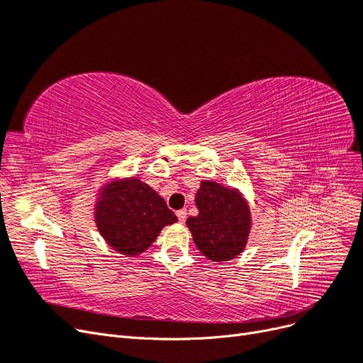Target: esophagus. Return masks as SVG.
Segmentation results:
<instances>
[{
	"label": "esophagus",
	"instance_id": "obj_1",
	"mask_svg": "<svg viewBox=\"0 0 363 363\" xmlns=\"http://www.w3.org/2000/svg\"><path fill=\"white\" fill-rule=\"evenodd\" d=\"M186 216H188V212H186V208H182V211H177V218L180 223L186 221Z\"/></svg>",
	"mask_w": 363,
	"mask_h": 363
}]
</instances>
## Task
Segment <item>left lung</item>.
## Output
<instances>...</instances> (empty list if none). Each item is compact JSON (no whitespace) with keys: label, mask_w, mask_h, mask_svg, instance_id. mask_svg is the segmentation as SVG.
<instances>
[{"label":"left lung","mask_w":363,"mask_h":363,"mask_svg":"<svg viewBox=\"0 0 363 363\" xmlns=\"http://www.w3.org/2000/svg\"><path fill=\"white\" fill-rule=\"evenodd\" d=\"M199 215L186 225L194 242L208 260H232L245 250L251 230V212L244 195L235 188L203 180L195 196Z\"/></svg>","instance_id":"1"}]
</instances>
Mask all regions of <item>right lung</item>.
Listing matches in <instances>:
<instances>
[{"mask_svg":"<svg viewBox=\"0 0 363 363\" xmlns=\"http://www.w3.org/2000/svg\"><path fill=\"white\" fill-rule=\"evenodd\" d=\"M94 215L106 242L130 257L144 252L164 225L177 221L162 196L136 177L113 179L101 186Z\"/></svg>","mask_w":363,"mask_h":363,"instance_id":"add662e5","label":"right lung"}]
</instances>
